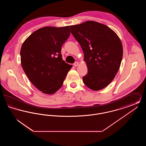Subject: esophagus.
Listing matches in <instances>:
<instances>
[{
	"label": "esophagus",
	"mask_w": 146,
	"mask_h": 146,
	"mask_svg": "<svg viewBox=\"0 0 146 146\" xmlns=\"http://www.w3.org/2000/svg\"><path fill=\"white\" fill-rule=\"evenodd\" d=\"M78 64H79V63H78V62H76L74 63V66L75 67L78 66Z\"/></svg>",
	"instance_id": "esophagus-1"
}]
</instances>
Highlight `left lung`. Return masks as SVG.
I'll return each mask as SVG.
<instances>
[{"mask_svg":"<svg viewBox=\"0 0 146 146\" xmlns=\"http://www.w3.org/2000/svg\"><path fill=\"white\" fill-rule=\"evenodd\" d=\"M70 31L83 49L88 72L84 83L94 91L106 87L120 68L123 50L117 34L107 26L88 21L70 26Z\"/></svg>","mask_w":146,"mask_h":146,"instance_id":"left-lung-1","label":"left lung"}]
</instances>
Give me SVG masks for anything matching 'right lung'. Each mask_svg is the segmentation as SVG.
<instances>
[{
  "instance_id": "obj_1",
  "label": "right lung",
  "mask_w": 146,
  "mask_h": 146,
  "mask_svg": "<svg viewBox=\"0 0 146 146\" xmlns=\"http://www.w3.org/2000/svg\"><path fill=\"white\" fill-rule=\"evenodd\" d=\"M70 33L69 26L44 27L34 32L22 45L23 70L31 83L44 94L58 90L72 67L61 54Z\"/></svg>"
}]
</instances>
